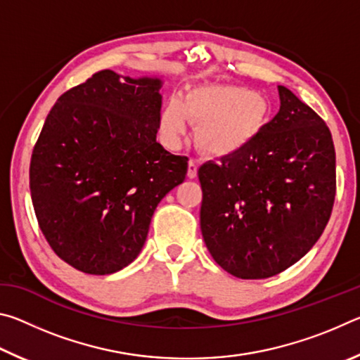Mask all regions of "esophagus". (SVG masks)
Instances as JSON below:
<instances>
[{
    "label": "esophagus",
    "instance_id": "obj_1",
    "mask_svg": "<svg viewBox=\"0 0 360 360\" xmlns=\"http://www.w3.org/2000/svg\"><path fill=\"white\" fill-rule=\"evenodd\" d=\"M197 172H198V162L195 160V158H191L188 160V168H187V176L191 179H193L195 176H197Z\"/></svg>",
    "mask_w": 360,
    "mask_h": 360
}]
</instances>
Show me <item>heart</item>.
I'll list each match as a JSON object with an SVG mask.
<instances>
[{"label":"heart","instance_id":"obj_1","mask_svg":"<svg viewBox=\"0 0 360 360\" xmlns=\"http://www.w3.org/2000/svg\"><path fill=\"white\" fill-rule=\"evenodd\" d=\"M264 96L233 85H205L188 92L184 101L169 100L160 114V133L168 146L186 135L188 122L198 125V143L211 154L241 149L257 135L266 119Z\"/></svg>","mask_w":360,"mask_h":360}]
</instances>
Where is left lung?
<instances>
[{
  "mask_svg": "<svg viewBox=\"0 0 360 360\" xmlns=\"http://www.w3.org/2000/svg\"><path fill=\"white\" fill-rule=\"evenodd\" d=\"M279 112L251 141L198 169L200 227L230 275L265 279L300 260L330 219L337 172L326 122L278 85Z\"/></svg>",
  "mask_w": 360,
  "mask_h": 360,
  "instance_id": "8db88e82",
  "label": "left lung"
}]
</instances>
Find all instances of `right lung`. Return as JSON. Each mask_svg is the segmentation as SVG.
Segmentation results:
<instances>
[{"label":"right lung","instance_id":"right-lung-1","mask_svg":"<svg viewBox=\"0 0 360 360\" xmlns=\"http://www.w3.org/2000/svg\"><path fill=\"white\" fill-rule=\"evenodd\" d=\"M158 79L95 72L57 100L30 162L39 229L60 259L111 275L138 257L160 200L186 179V155L155 141Z\"/></svg>","mask_w":360,"mask_h":360}]
</instances>
